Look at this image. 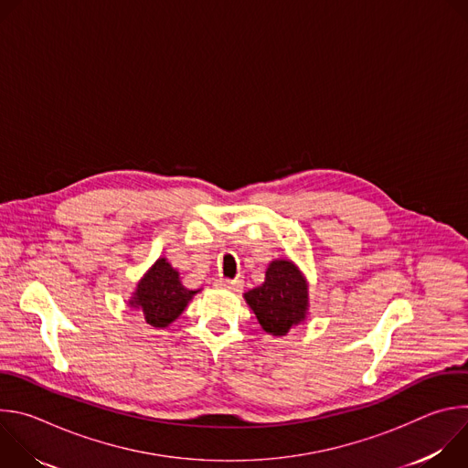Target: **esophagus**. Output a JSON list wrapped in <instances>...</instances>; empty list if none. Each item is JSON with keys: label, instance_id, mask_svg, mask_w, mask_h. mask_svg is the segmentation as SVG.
Returning <instances> with one entry per match:
<instances>
[{"label": "esophagus", "instance_id": "obj_1", "mask_svg": "<svg viewBox=\"0 0 468 468\" xmlns=\"http://www.w3.org/2000/svg\"><path fill=\"white\" fill-rule=\"evenodd\" d=\"M215 285L218 289H226V291H240L242 289V282L240 280H224V278H220V280L215 282Z\"/></svg>", "mask_w": 468, "mask_h": 468}]
</instances>
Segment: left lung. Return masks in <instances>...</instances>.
I'll list each match as a JSON object with an SVG mask.
<instances>
[{
  "label": "left lung",
  "instance_id": "8db88e82",
  "mask_svg": "<svg viewBox=\"0 0 468 468\" xmlns=\"http://www.w3.org/2000/svg\"><path fill=\"white\" fill-rule=\"evenodd\" d=\"M261 327L272 337H285L309 318V283L291 259H274L264 282L244 292Z\"/></svg>",
  "mask_w": 468,
  "mask_h": 468
}]
</instances>
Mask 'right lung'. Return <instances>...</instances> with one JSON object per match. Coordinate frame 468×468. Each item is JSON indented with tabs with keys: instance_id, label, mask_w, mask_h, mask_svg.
I'll return each mask as SVG.
<instances>
[{
	"instance_id": "1",
	"label": "right lung",
	"mask_w": 468,
	"mask_h": 468,
	"mask_svg": "<svg viewBox=\"0 0 468 468\" xmlns=\"http://www.w3.org/2000/svg\"><path fill=\"white\" fill-rule=\"evenodd\" d=\"M197 292L199 289L192 291L183 285L177 269H174L166 257H159L139 280L127 305L139 311L150 325L165 329L179 318Z\"/></svg>"
}]
</instances>
